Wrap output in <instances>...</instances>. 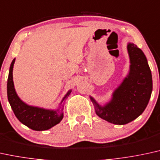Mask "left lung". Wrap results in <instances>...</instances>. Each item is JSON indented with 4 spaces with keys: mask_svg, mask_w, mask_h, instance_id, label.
Here are the masks:
<instances>
[{
    "mask_svg": "<svg viewBox=\"0 0 160 160\" xmlns=\"http://www.w3.org/2000/svg\"><path fill=\"white\" fill-rule=\"evenodd\" d=\"M127 49L130 64L129 72L113 91L111 99L101 105L89 96L97 115L118 125L128 124L145 111L153 89L151 72L145 53L132 42L128 43Z\"/></svg>",
    "mask_w": 160,
    "mask_h": 160,
    "instance_id": "left-lung-1",
    "label": "left lung"
}]
</instances>
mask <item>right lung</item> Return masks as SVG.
I'll list each match as a JSON object with an SVG mask.
<instances>
[{"label":"right lung","instance_id":"right-lung-1","mask_svg":"<svg viewBox=\"0 0 160 160\" xmlns=\"http://www.w3.org/2000/svg\"><path fill=\"white\" fill-rule=\"evenodd\" d=\"M15 59H13L9 67L8 80H7V98L13 112L16 118L29 128L36 131L49 130L59 124L63 118V107L65 101L71 94L70 89L65 94L56 109H45L42 107L30 106L24 103L17 95L13 82V66Z\"/></svg>","mask_w":160,"mask_h":160}]
</instances>
